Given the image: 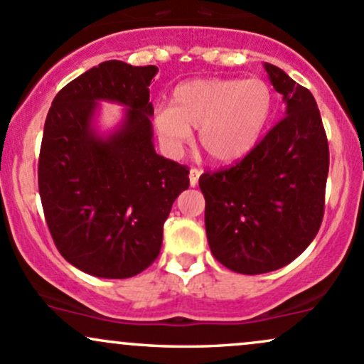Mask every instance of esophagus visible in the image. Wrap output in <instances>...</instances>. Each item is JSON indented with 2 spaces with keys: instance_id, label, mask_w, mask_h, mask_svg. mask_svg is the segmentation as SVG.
Instances as JSON below:
<instances>
[{
  "instance_id": "obj_1",
  "label": "esophagus",
  "mask_w": 364,
  "mask_h": 364,
  "mask_svg": "<svg viewBox=\"0 0 364 364\" xmlns=\"http://www.w3.org/2000/svg\"><path fill=\"white\" fill-rule=\"evenodd\" d=\"M200 174H202V171H200V169H196V168L190 169V185H191V186H196V183H198Z\"/></svg>"
}]
</instances>
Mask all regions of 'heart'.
<instances>
[{
	"instance_id": "obj_1",
	"label": "heart",
	"mask_w": 364,
	"mask_h": 364,
	"mask_svg": "<svg viewBox=\"0 0 364 364\" xmlns=\"http://www.w3.org/2000/svg\"><path fill=\"white\" fill-rule=\"evenodd\" d=\"M272 87L262 78H198L179 83L171 106L157 107L154 129L162 147L173 156L191 141L214 162L228 164L253 150L274 114Z\"/></svg>"
}]
</instances>
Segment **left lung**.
I'll return each instance as SVG.
<instances>
[{
  "instance_id": "8db88e82",
  "label": "left lung",
  "mask_w": 364,
  "mask_h": 364,
  "mask_svg": "<svg viewBox=\"0 0 364 364\" xmlns=\"http://www.w3.org/2000/svg\"><path fill=\"white\" fill-rule=\"evenodd\" d=\"M286 118L235 166L200 176L214 257L237 274L272 272L299 257L318 232L328 141L315 97L265 63Z\"/></svg>"
}]
</instances>
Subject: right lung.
<instances>
[{
	"label": "right lung",
	"instance_id": "add662e5",
	"mask_svg": "<svg viewBox=\"0 0 364 364\" xmlns=\"http://www.w3.org/2000/svg\"><path fill=\"white\" fill-rule=\"evenodd\" d=\"M157 66L111 60L58 92L44 124L39 193L54 245L66 262L102 279H127L156 260L171 207L190 171L159 156L149 85ZM99 100L127 107L104 137Z\"/></svg>",
	"mask_w": 364,
	"mask_h": 364
}]
</instances>
